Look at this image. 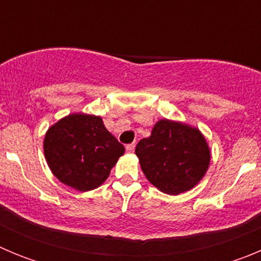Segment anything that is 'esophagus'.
Masks as SVG:
<instances>
[{
  "label": "esophagus",
  "mask_w": 261,
  "mask_h": 261,
  "mask_svg": "<svg viewBox=\"0 0 261 261\" xmlns=\"http://www.w3.org/2000/svg\"><path fill=\"white\" fill-rule=\"evenodd\" d=\"M135 147H136L135 144H129V145H126L125 149L128 153H133V151H135Z\"/></svg>",
  "instance_id": "esophagus-1"
}]
</instances>
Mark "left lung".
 Here are the masks:
<instances>
[{
    "mask_svg": "<svg viewBox=\"0 0 261 261\" xmlns=\"http://www.w3.org/2000/svg\"><path fill=\"white\" fill-rule=\"evenodd\" d=\"M146 179L161 192L176 196L201 181L211 165V147L201 130L177 120L161 119L136 146Z\"/></svg>",
    "mask_w": 261,
    "mask_h": 261,
    "instance_id": "left-lung-1",
    "label": "left lung"
}]
</instances>
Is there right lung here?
I'll return each mask as SVG.
<instances>
[{
    "instance_id": "right-lung-1",
    "label": "right lung",
    "mask_w": 261,
    "mask_h": 261,
    "mask_svg": "<svg viewBox=\"0 0 261 261\" xmlns=\"http://www.w3.org/2000/svg\"><path fill=\"white\" fill-rule=\"evenodd\" d=\"M43 149L52 174L81 192L102 186L125 151L102 117L84 112L69 114L50 125Z\"/></svg>"
}]
</instances>
